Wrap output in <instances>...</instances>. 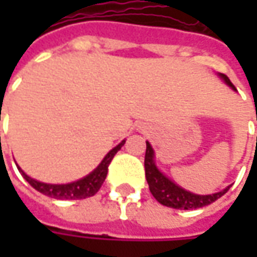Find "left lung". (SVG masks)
<instances>
[{
    "mask_svg": "<svg viewBox=\"0 0 257 257\" xmlns=\"http://www.w3.org/2000/svg\"><path fill=\"white\" fill-rule=\"evenodd\" d=\"M222 78L226 81V84L230 85L233 90L234 85L232 81L222 74ZM154 153L150 143H146V156H144V169H146V179L149 183V189L154 196V199L160 204L173 207V209H182V210H190V209H199L204 207L210 203L216 202L219 197H222L224 193L229 190V187H226L224 190L214 194H207V196H200V194H193V193L184 190L182 187H179L177 184H174L172 180H169L163 173L157 170L156 164H154Z\"/></svg>",
    "mask_w": 257,
    "mask_h": 257,
    "instance_id": "1",
    "label": "left lung"
}]
</instances>
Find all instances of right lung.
Here are the masks:
<instances>
[{"mask_svg":"<svg viewBox=\"0 0 257 257\" xmlns=\"http://www.w3.org/2000/svg\"><path fill=\"white\" fill-rule=\"evenodd\" d=\"M124 144V140L118 144L117 147H114L113 150H110V153L104 157V160L100 163V166L90 173L88 176H85L84 179L77 180L74 183H68V184H47V183L37 182L34 179L28 177L20 167L18 170L24 176V179L30 183L35 190L43 193L45 196L54 197V199H60V200H80V199H87L91 197L95 193L100 190L101 184L107 177V172H108V166L113 160L114 154L117 153L121 146Z\"/></svg>","mask_w":257,"mask_h":257,"instance_id":"obj_1","label":"right lung"}]
</instances>
